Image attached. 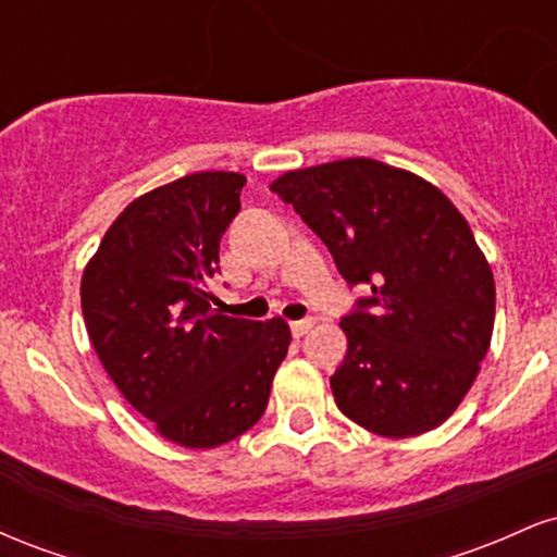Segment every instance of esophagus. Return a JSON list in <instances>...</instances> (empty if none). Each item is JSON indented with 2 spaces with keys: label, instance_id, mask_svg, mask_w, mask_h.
I'll use <instances>...</instances> for the list:
<instances>
[{
  "label": "esophagus",
  "instance_id": "esophagus-1",
  "mask_svg": "<svg viewBox=\"0 0 557 557\" xmlns=\"http://www.w3.org/2000/svg\"><path fill=\"white\" fill-rule=\"evenodd\" d=\"M314 324H317V319H298V322L290 324V332L296 337H304V335H309Z\"/></svg>",
  "mask_w": 557,
  "mask_h": 557
}]
</instances>
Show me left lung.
I'll use <instances>...</instances> for the list:
<instances>
[{"label": "left lung", "instance_id": "1", "mask_svg": "<svg viewBox=\"0 0 557 557\" xmlns=\"http://www.w3.org/2000/svg\"><path fill=\"white\" fill-rule=\"evenodd\" d=\"M348 285L372 290L341 319L337 408L382 437H417L458 408L487 356L495 280L463 214L408 170L356 157L280 175Z\"/></svg>", "mask_w": 557, "mask_h": 557}]
</instances>
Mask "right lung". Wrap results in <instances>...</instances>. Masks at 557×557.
<instances>
[{
    "label": "right lung",
    "mask_w": 557,
    "mask_h": 557,
    "mask_svg": "<svg viewBox=\"0 0 557 557\" xmlns=\"http://www.w3.org/2000/svg\"><path fill=\"white\" fill-rule=\"evenodd\" d=\"M243 185L240 172H194L138 196L81 280L101 367L162 437L198 450L257 424L290 345L285 319L251 322L209 304Z\"/></svg>",
    "instance_id": "add662e5"
}]
</instances>
